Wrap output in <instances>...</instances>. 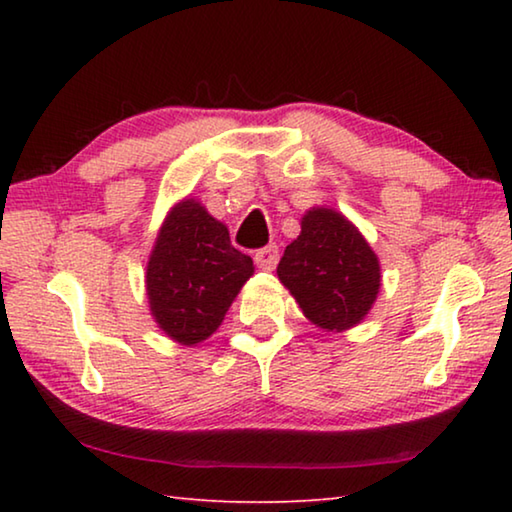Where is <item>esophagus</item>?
I'll return each instance as SVG.
<instances>
[{
	"instance_id": "esophagus-1",
	"label": "esophagus",
	"mask_w": 512,
	"mask_h": 512,
	"mask_svg": "<svg viewBox=\"0 0 512 512\" xmlns=\"http://www.w3.org/2000/svg\"><path fill=\"white\" fill-rule=\"evenodd\" d=\"M277 259H280V255H277V246H264L255 253V264L262 268V271H273Z\"/></svg>"
}]
</instances>
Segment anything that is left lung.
<instances>
[{
	"mask_svg": "<svg viewBox=\"0 0 512 512\" xmlns=\"http://www.w3.org/2000/svg\"><path fill=\"white\" fill-rule=\"evenodd\" d=\"M277 277L309 323L339 334L370 314L381 266L357 225L334 207L320 205L302 214L300 235L284 250Z\"/></svg>",
	"mask_w": 512,
	"mask_h": 512,
	"instance_id": "8db88e82",
	"label": "left lung"
}]
</instances>
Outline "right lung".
Returning a JSON list of instances; mask_svg holds the SVG:
<instances>
[{"mask_svg": "<svg viewBox=\"0 0 512 512\" xmlns=\"http://www.w3.org/2000/svg\"><path fill=\"white\" fill-rule=\"evenodd\" d=\"M253 273V259L230 244L228 225L216 221L198 198H183L164 216L146 262L155 325L187 348L203 343Z\"/></svg>", "mask_w": 512, "mask_h": 512, "instance_id": "obj_1", "label": "right lung"}]
</instances>
